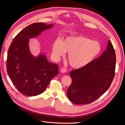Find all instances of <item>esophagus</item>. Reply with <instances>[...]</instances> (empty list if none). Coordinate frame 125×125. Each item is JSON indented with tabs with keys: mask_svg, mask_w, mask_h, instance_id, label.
<instances>
[{
	"mask_svg": "<svg viewBox=\"0 0 125 125\" xmlns=\"http://www.w3.org/2000/svg\"><path fill=\"white\" fill-rule=\"evenodd\" d=\"M60 71H61L62 73H65L67 71V69L66 68L62 67V68H61V69H60Z\"/></svg>",
	"mask_w": 125,
	"mask_h": 125,
	"instance_id": "34e87169",
	"label": "esophagus"
}]
</instances>
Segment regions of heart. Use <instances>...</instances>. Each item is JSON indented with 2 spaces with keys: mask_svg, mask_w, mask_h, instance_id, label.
Wrapping results in <instances>:
<instances>
[{
  "mask_svg": "<svg viewBox=\"0 0 125 125\" xmlns=\"http://www.w3.org/2000/svg\"><path fill=\"white\" fill-rule=\"evenodd\" d=\"M102 50L101 45L84 36H68L63 41L56 39L52 46V55L56 59L68 53V60L70 65L79 69L88 65L99 55Z\"/></svg>",
  "mask_w": 125,
  "mask_h": 125,
  "instance_id": "heart-1",
  "label": "heart"
}]
</instances>
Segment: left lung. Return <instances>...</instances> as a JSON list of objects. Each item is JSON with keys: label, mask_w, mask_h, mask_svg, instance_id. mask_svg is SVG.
<instances>
[{"label": "left lung", "mask_w": 125, "mask_h": 125, "mask_svg": "<svg viewBox=\"0 0 125 125\" xmlns=\"http://www.w3.org/2000/svg\"><path fill=\"white\" fill-rule=\"evenodd\" d=\"M115 52L110 40L100 57L86 66L72 70V83L67 90L69 100L75 104L92 103L110 86L115 73Z\"/></svg>", "instance_id": "1"}]
</instances>
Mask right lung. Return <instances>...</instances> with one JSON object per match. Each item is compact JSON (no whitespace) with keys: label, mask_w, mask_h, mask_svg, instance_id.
Masks as SVG:
<instances>
[{"label":"right lung","mask_w":125,"mask_h":125,"mask_svg":"<svg viewBox=\"0 0 125 125\" xmlns=\"http://www.w3.org/2000/svg\"><path fill=\"white\" fill-rule=\"evenodd\" d=\"M53 26L41 22L32 23L19 33L10 44L7 54V73L13 84L23 95L32 96L42 93L58 74L57 64L48 62L43 54L34 57L29 47V39Z\"/></svg>","instance_id":"add662e5"}]
</instances>
